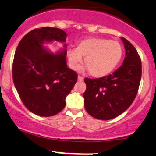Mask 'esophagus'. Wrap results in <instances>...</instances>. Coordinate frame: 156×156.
I'll use <instances>...</instances> for the list:
<instances>
[{"label": "esophagus", "mask_w": 156, "mask_h": 156, "mask_svg": "<svg viewBox=\"0 0 156 156\" xmlns=\"http://www.w3.org/2000/svg\"><path fill=\"white\" fill-rule=\"evenodd\" d=\"M83 80H84V78H83L81 76H80V75H78V81H82Z\"/></svg>", "instance_id": "34e87169"}]
</instances>
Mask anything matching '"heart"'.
I'll return each mask as SVG.
<instances>
[{"label": "heart", "mask_w": 156, "mask_h": 156, "mask_svg": "<svg viewBox=\"0 0 156 156\" xmlns=\"http://www.w3.org/2000/svg\"><path fill=\"white\" fill-rule=\"evenodd\" d=\"M122 55L123 48L119 42L100 37L81 41L76 48H71L67 52L71 69L79 68L84 56L86 69L96 78L104 77L112 72L120 62Z\"/></svg>", "instance_id": "1"}]
</instances>
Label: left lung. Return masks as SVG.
<instances>
[{"mask_svg": "<svg viewBox=\"0 0 156 156\" xmlns=\"http://www.w3.org/2000/svg\"><path fill=\"white\" fill-rule=\"evenodd\" d=\"M121 39L125 49L123 64L107 76L84 79V108L88 114L100 120L112 119L123 113L132 104L139 89L140 57L127 39Z\"/></svg>", "mask_w": 156, "mask_h": 156, "instance_id": "obj_1", "label": "left lung"}]
</instances>
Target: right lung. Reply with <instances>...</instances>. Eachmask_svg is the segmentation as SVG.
Returning a JSON list of instances; mask_svg holds the SVG:
<instances>
[{
    "label": "right lung",
    "mask_w": 156,
    "mask_h": 156,
    "mask_svg": "<svg viewBox=\"0 0 156 156\" xmlns=\"http://www.w3.org/2000/svg\"><path fill=\"white\" fill-rule=\"evenodd\" d=\"M67 34L57 28L33 29L22 38L12 62V79L20 99L34 114L53 116L66 106V97L77 82L78 74L67 66L66 44L54 54L45 42L65 43Z\"/></svg>",
    "instance_id": "1"
}]
</instances>
